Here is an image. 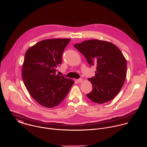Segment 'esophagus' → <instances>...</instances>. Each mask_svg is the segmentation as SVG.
<instances>
[{
	"label": "esophagus",
	"mask_w": 147,
	"mask_h": 147,
	"mask_svg": "<svg viewBox=\"0 0 147 147\" xmlns=\"http://www.w3.org/2000/svg\"><path fill=\"white\" fill-rule=\"evenodd\" d=\"M77 81L78 83H80V82H81L82 81V78H79V79L77 80Z\"/></svg>",
	"instance_id": "1"
}]
</instances>
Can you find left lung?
Masks as SVG:
<instances>
[{
    "mask_svg": "<svg viewBox=\"0 0 147 147\" xmlns=\"http://www.w3.org/2000/svg\"><path fill=\"white\" fill-rule=\"evenodd\" d=\"M88 64L96 66L95 76L89 78L92 90L87 96L102 104L112 100L121 90L127 71V63L120 50L109 42L91 39L74 45Z\"/></svg>",
    "mask_w": 147,
    "mask_h": 147,
    "instance_id": "obj_1",
    "label": "left lung"
}]
</instances>
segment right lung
I'll return each instance as SVG.
<instances>
[{
    "label": "right lung",
    "mask_w": 147,
    "mask_h": 147,
    "mask_svg": "<svg viewBox=\"0 0 147 147\" xmlns=\"http://www.w3.org/2000/svg\"><path fill=\"white\" fill-rule=\"evenodd\" d=\"M70 39L41 40L25 54L22 70L24 85L31 96L40 105L55 107L63 100L74 81L56 74L62 55Z\"/></svg>",
    "instance_id": "add662e5"
}]
</instances>
